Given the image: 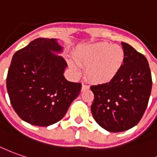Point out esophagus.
Listing matches in <instances>:
<instances>
[{
	"instance_id": "obj_1",
	"label": "esophagus",
	"mask_w": 157,
	"mask_h": 157,
	"mask_svg": "<svg viewBox=\"0 0 157 157\" xmlns=\"http://www.w3.org/2000/svg\"><path fill=\"white\" fill-rule=\"evenodd\" d=\"M87 89H89V86L86 85V84H82V91H85V90H87Z\"/></svg>"
}]
</instances>
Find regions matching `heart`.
<instances>
[{"label": "heart", "instance_id": "heart-1", "mask_svg": "<svg viewBox=\"0 0 157 157\" xmlns=\"http://www.w3.org/2000/svg\"><path fill=\"white\" fill-rule=\"evenodd\" d=\"M74 56L79 66L86 68L87 78L94 84H105L113 80L125 61L123 48L106 42L84 46L75 52ZM69 64L79 72L78 65L73 61H70Z\"/></svg>", "mask_w": 157, "mask_h": 157}]
</instances>
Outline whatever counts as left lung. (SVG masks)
Returning <instances> with one entry per match:
<instances>
[{"label": "left lung", "instance_id": "8db88e82", "mask_svg": "<svg viewBox=\"0 0 157 157\" xmlns=\"http://www.w3.org/2000/svg\"><path fill=\"white\" fill-rule=\"evenodd\" d=\"M123 68L105 84L90 87L94 99L93 117L110 132H120L135 126L145 112L152 88V78L146 57L126 43Z\"/></svg>", "mask_w": 157, "mask_h": 157}]
</instances>
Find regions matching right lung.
I'll return each mask as SVG.
<instances>
[{
	"instance_id": "1",
	"label": "right lung",
	"mask_w": 157,
	"mask_h": 157,
	"mask_svg": "<svg viewBox=\"0 0 157 157\" xmlns=\"http://www.w3.org/2000/svg\"><path fill=\"white\" fill-rule=\"evenodd\" d=\"M62 50L55 38H39L13 56L7 76L8 96L16 113L31 124L58 122L81 92V83L65 79L66 61L52 52Z\"/></svg>"
}]
</instances>
